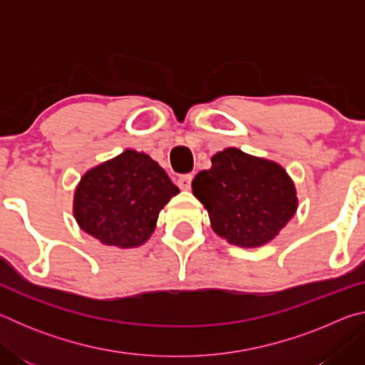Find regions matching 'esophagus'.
Wrapping results in <instances>:
<instances>
[{
    "mask_svg": "<svg viewBox=\"0 0 365 365\" xmlns=\"http://www.w3.org/2000/svg\"><path fill=\"white\" fill-rule=\"evenodd\" d=\"M191 180H193V175L191 174H187V175H182L178 177V187H180L182 190H190L191 188Z\"/></svg>",
    "mask_w": 365,
    "mask_h": 365,
    "instance_id": "esophagus-1",
    "label": "esophagus"
}]
</instances>
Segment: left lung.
<instances>
[{
    "label": "left lung",
    "instance_id": "1",
    "mask_svg": "<svg viewBox=\"0 0 365 365\" xmlns=\"http://www.w3.org/2000/svg\"><path fill=\"white\" fill-rule=\"evenodd\" d=\"M201 170L193 195L209 212L212 230L230 245L257 248L272 242L298 209L292 177L274 160L225 148Z\"/></svg>",
    "mask_w": 365,
    "mask_h": 365
}]
</instances>
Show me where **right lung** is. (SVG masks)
I'll return each instance as SVG.
<instances>
[{"label":"right lung","instance_id":"obj_1","mask_svg":"<svg viewBox=\"0 0 365 365\" xmlns=\"http://www.w3.org/2000/svg\"><path fill=\"white\" fill-rule=\"evenodd\" d=\"M180 193L148 154L125 150L86 170L73 193L78 227L101 245L128 250L143 245L159 212Z\"/></svg>","mask_w":365,"mask_h":365}]
</instances>
